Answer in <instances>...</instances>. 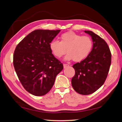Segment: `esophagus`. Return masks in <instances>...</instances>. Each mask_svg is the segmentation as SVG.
Segmentation results:
<instances>
[{
    "label": "esophagus",
    "instance_id": "esophagus-1",
    "mask_svg": "<svg viewBox=\"0 0 122 122\" xmlns=\"http://www.w3.org/2000/svg\"><path fill=\"white\" fill-rule=\"evenodd\" d=\"M69 65H68V64H63V67L64 68H67L68 67H69Z\"/></svg>",
    "mask_w": 122,
    "mask_h": 122
}]
</instances>
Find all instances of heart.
Returning <instances> with one entry per match:
<instances>
[{
  "mask_svg": "<svg viewBox=\"0 0 122 122\" xmlns=\"http://www.w3.org/2000/svg\"><path fill=\"white\" fill-rule=\"evenodd\" d=\"M93 41L88 36H82L73 32H68L60 36V41L53 40L49 43L51 53L57 58H61L67 51L65 59H73L81 62L90 54L93 48Z\"/></svg>",
  "mask_w": 122,
  "mask_h": 122,
  "instance_id": "1",
  "label": "heart"
}]
</instances>
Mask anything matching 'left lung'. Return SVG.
Masks as SVG:
<instances>
[{"label":"left lung","mask_w":122,"mask_h":122,"mask_svg":"<svg viewBox=\"0 0 122 122\" xmlns=\"http://www.w3.org/2000/svg\"><path fill=\"white\" fill-rule=\"evenodd\" d=\"M84 32L92 36L93 48L86 59L73 66L75 74L71 85L77 93L86 95L94 93L104 84L110 69L111 54L102 38L92 31Z\"/></svg>","instance_id":"1"}]
</instances>
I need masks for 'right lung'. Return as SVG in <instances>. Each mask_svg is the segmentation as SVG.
I'll use <instances>...</instances> for the list:
<instances>
[{"mask_svg": "<svg viewBox=\"0 0 122 122\" xmlns=\"http://www.w3.org/2000/svg\"><path fill=\"white\" fill-rule=\"evenodd\" d=\"M60 30H36L28 34L16 46L13 66L25 90L34 96L46 95L63 68L49 48V43Z\"/></svg>", "mask_w": 122, "mask_h": 122, "instance_id": "add662e5", "label": "right lung"}]
</instances>
